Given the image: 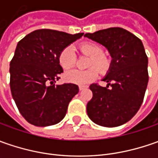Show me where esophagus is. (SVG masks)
Instances as JSON below:
<instances>
[{"instance_id": "esophagus-1", "label": "esophagus", "mask_w": 158, "mask_h": 158, "mask_svg": "<svg viewBox=\"0 0 158 158\" xmlns=\"http://www.w3.org/2000/svg\"><path fill=\"white\" fill-rule=\"evenodd\" d=\"M86 89L85 86H81V85L79 86V89H80V90H83V89Z\"/></svg>"}]
</instances>
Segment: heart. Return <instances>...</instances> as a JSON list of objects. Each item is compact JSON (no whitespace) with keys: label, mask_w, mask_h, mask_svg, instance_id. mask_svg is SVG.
I'll list each match as a JSON object with an SVG mask.
<instances>
[{"label":"heart","mask_w":158,"mask_h":158,"mask_svg":"<svg viewBox=\"0 0 158 158\" xmlns=\"http://www.w3.org/2000/svg\"><path fill=\"white\" fill-rule=\"evenodd\" d=\"M78 48L83 54L89 56V67L94 65L95 68L91 67L86 70H69L64 74V78L67 82L82 86L94 81L98 77V71L96 69L97 68L101 73L107 72L111 66V60L105 53H103L102 47L96 43H82L78 46ZM75 61L76 54L72 46H67L60 52L59 62L63 69L68 70L71 69L74 66Z\"/></svg>","instance_id":"1"}]
</instances>
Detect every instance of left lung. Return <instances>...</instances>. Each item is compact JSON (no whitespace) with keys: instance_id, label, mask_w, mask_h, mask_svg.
<instances>
[{"instance_id":"1","label":"left lung","mask_w":158,"mask_h":158,"mask_svg":"<svg viewBox=\"0 0 158 158\" xmlns=\"http://www.w3.org/2000/svg\"><path fill=\"white\" fill-rule=\"evenodd\" d=\"M84 37L105 46L112 59L103 79L107 86H89L93 97L87 104L89 118L107 127L125 124L140 109L149 82L148 57L143 42L119 27L86 33Z\"/></svg>"}]
</instances>
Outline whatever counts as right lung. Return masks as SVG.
Returning <instances> with one entry per match:
<instances>
[{
    "label": "right lung",
    "instance_id": "1",
    "mask_svg": "<svg viewBox=\"0 0 158 158\" xmlns=\"http://www.w3.org/2000/svg\"><path fill=\"white\" fill-rule=\"evenodd\" d=\"M82 35L41 29L18 42L9 65L10 89L19 112L29 123L47 127L65 117L79 88L74 83L55 85L63 72L59 54Z\"/></svg>",
    "mask_w": 158,
    "mask_h": 158
}]
</instances>
